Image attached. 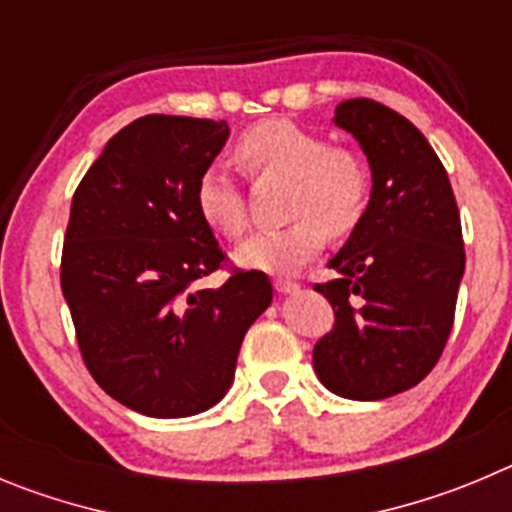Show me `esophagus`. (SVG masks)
I'll use <instances>...</instances> for the list:
<instances>
[{"label":"esophagus","mask_w":512,"mask_h":512,"mask_svg":"<svg viewBox=\"0 0 512 512\" xmlns=\"http://www.w3.org/2000/svg\"><path fill=\"white\" fill-rule=\"evenodd\" d=\"M275 290H278V293H283V296H290V293H298V290H301V285L293 283V280L278 278L275 280Z\"/></svg>","instance_id":"1"}]
</instances>
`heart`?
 <instances>
[{"label":"heart","instance_id":"b5f03b06","mask_svg":"<svg viewBox=\"0 0 512 512\" xmlns=\"http://www.w3.org/2000/svg\"><path fill=\"white\" fill-rule=\"evenodd\" d=\"M237 155L252 173L290 178V224L255 234L234 252L247 270L270 275L296 273L319 255L324 232L344 237L357 227L367 204V173L347 150L329 147L324 137L290 119H265L237 142ZM196 209L214 232L242 237L247 209L237 181L224 165H209L196 183Z\"/></svg>","mask_w":512,"mask_h":512}]
</instances>
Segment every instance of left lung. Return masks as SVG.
<instances>
[{
    "label": "left lung",
    "instance_id": "left-lung-1",
    "mask_svg": "<svg viewBox=\"0 0 512 512\" xmlns=\"http://www.w3.org/2000/svg\"><path fill=\"white\" fill-rule=\"evenodd\" d=\"M331 122L362 147L372 191L329 260L336 278L313 285L336 316L313 347V370L342 398L382 400L418 385L444 352L464 275L462 224L444 165L408 119L347 99Z\"/></svg>",
    "mask_w": 512,
    "mask_h": 512
}]
</instances>
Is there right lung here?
I'll return each mask as SVG.
<instances>
[{"mask_svg": "<svg viewBox=\"0 0 512 512\" xmlns=\"http://www.w3.org/2000/svg\"><path fill=\"white\" fill-rule=\"evenodd\" d=\"M229 140L214 119L147 114L104 145L71 201L61 288L94 380L142 416L186 418L227 395L265 273L196 288L224 255L196 183Z\"/></svg>", "mask_w": 512, "mask_h": 512, "instance_id": "obj_1", "label": "right lung"}]
</instances>
